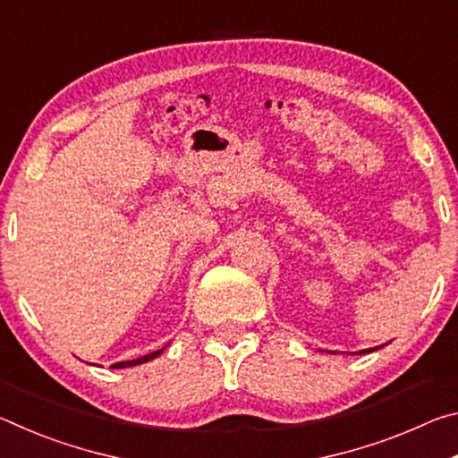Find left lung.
Returning <instances> with one entry per match:
<instances>
[{
  "instance_id": "obj_1",
  "label": "left lung",
  "mask_w": 458,
  "mask_h": 458,
  "mask_svg": "<svg viewBox=\"0 0 458 458\" xmlns=\"http://www.w3.org/2000/svg\"><path fill=\"white\" fill-rule=\"evenodd\" d=\"M369 352H374V350H363L361 353H369Z\"/></svg>"
}]
</instances>
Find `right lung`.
<instances>
[{"label": "right lung", "instance_id": "add662e5", "mask_svg": "<svg viewBox=\"0 0 458 458\" xmlns=\"http://www.w3.org/2000/svg\"><path fill=\"white\" fill-rule=\"evenodd\" d=\"M164 352V350H157V352H151L149 355H143V358H139V360H131V361H119V363H113L111 368H129V366H137V363H145V361H149V360H155L157 358V355Z\"/></svg>", "mask_w": 458, "mask_h": 458}]
</instances>
